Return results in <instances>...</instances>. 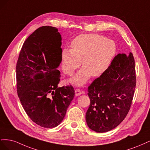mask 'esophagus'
<instances>
[{"instance_id":"1","label":"esophagus","mask_w":150,"mask_h":150,"mask_svg":"<svg viewBox=\"0 0 150 150\" xmlns=\"http://www.w3.org/2000/svg\"><path fill=\"white\" fill-rule=\"evenodd\" d=\"M81 94H82V91H81L79 89L77 88V89H75V94H76V96H79V95Z\"/></svg>"}]
</instances>
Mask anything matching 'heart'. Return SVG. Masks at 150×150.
Masks as SVG:
<instances>
[{"instance_id":"heart-1","label":"heart","mask_w":150,"mask_h":150,"mask_svg":"<svg viewBox=\"0 0 150 150\" xmlns=\"http://www.w3.org/2000/svg\"><path fill=\"white\" fill-rule=\"evenodd\" d=\"M71 49L62 52V69L64 74L72 76L76 69H81L71 82L81 86L91 76L96 78L110 67L116 53V45L112 40L96 34H81L72 40Z\"/></svg>"}]
</instances>
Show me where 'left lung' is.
Masks as SVG:
<instances>
[{
    "label": "left lung",
    "instance_id": "left-lung-1",
    "mask_svg": "<svg viewBox=\"0 0 150 150\" xmlns=\"http://www.w3.org/2000/svg\"><path fill=\"white\" fill-rule=\"evenodd\" d=\"M136 82L133 54H118L108 70L88 87L91 102L86 120L91 129L107 132L124 120L132 103Z\"/></svg>",
    "mask_w": 150,
    "mask_h": 150
}]
</instances>
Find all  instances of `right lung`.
<instances>
[{"mask_svg":"<svg viewBox=\"0 0 150 150\" xmlns=\"http://www.w3.org/2000/svg\"><path fill=\"white\" fill-rule=\"evenodd\" d=\"M61 40L56 28L40 27L25 40L16 65L17 91L22 106L32 121L46 128L61 123L75 94L71 85L57 86Z\"/></svg>","mask_w":150,"mask_h":150,"instance_id":"1","label":"right lung"}]
</instances>
